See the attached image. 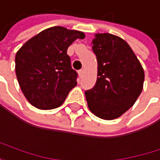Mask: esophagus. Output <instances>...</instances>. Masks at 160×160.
Here are the masks:
<instances>
[{"label":"esophagus","mask_w":160,"mask_h":160,"mask_svg":"<svg viewBox=\"0 0 160 160\" xmlns=\"http://www.w3.org/2000/svg\"><path fill=\"white\" fill-rule=\"evenodd\" d=\"M83 73H84V71H83V70H80V71L78 72V74H79V76H80V77H82V76H83Z\"/></svg>","instance_id":"obj_1"}]
</instances>
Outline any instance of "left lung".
I'll return each instance as SVG.
<instances>
[{
  "label": "left lung",
  "instance_id": "obj_1",
  "mask_svg": "<svg viewBox=\"0 0 160 160\" xmlns=\"http://www.w3.org/2000/svg\"><path fill=\"white\" fill-rule=\"evenodd\" d=\"M97 58L95 86L85 92L88 107L97 117L114 120L136 103L144 82L143 68L122 38L97 33L91 42Z\"/></svg>",
  "mask_w": 160,
  "mask_h": 160
}]
</instances>
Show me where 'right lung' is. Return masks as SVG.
I'll use <instances>...</instances> for the list:
<instances>
[{"label":"right lung","instance_id":"add662e5","mask_svg":"<svg viewBox=\"0 0 160 160\" xmlns=\"http://www.w3.org/2000/svg\"><path fill=\"white\" fill-rule=\"evenodd\" d=\"M85 34L62 26L47 28L27 40L16 53L15 71L27 101L42 110L60 107L77 85V73L67 54L70 45Z\"/></svg>","mask_w":160,"mask_h":160}]
</instances>
